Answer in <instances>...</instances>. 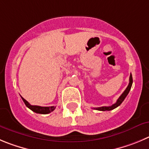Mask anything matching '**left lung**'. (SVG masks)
Masks as SVG:
<instances>
[{"instance_id":"1","label":"left lung","mask_w":149,"mask_h":149,"mask_svg":"<svg viewBox=\"0 0 149 149\" xmlns=\"http://www.w3.org/2000/svg\"><path fill=\"white\" fill-rule=\"evenodd\" d=\"M132 82H133L132 76V74H130L129 85H128V87H126V90H124V92H123V93H122V95L119 97L118 99L117 100V101L115 104H112V106H110V107H96V108H93V109H97V110H99V111H110V110H112V109H114L115 108L118 107V106H120V104H121V103L124 101L125 98L127 96V95L129 94L130 90H131L132 85Z\"/></svg>"}]
</instances>
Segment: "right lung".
Here are the masks:
<instances>
[{
    "mask_svg": "<svg viewBox=\"0 0 149 149\" xmlns=\"http://www.w3.org/2000/svg\"><path fill=\"white\" fill-rule=\"evenodd\" d=\"M21 98L23 99V102L25 103L26 104V106L28 108L31 109V110H32L33 112H36V113H39V114H48L50 112H53V111L55 109L56 107H40V106H34V105H31L26 99L21 97Z\"/></svg>",
    "mask_w": 149,
    "mask_h": 149,
    "instance_id": "obj_1",
    "label": "right lung"
}]
</instances>
